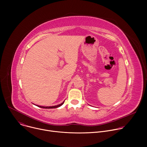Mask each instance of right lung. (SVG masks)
<instances>
[{
  "mask_svg": "<svg viewBox=\"0 0 147 147\" xmlns=\"http://www.w3.org/2000/svg\"><path fill=\"white\" fill-rule=\"evenodd\" d=\"M64 102H65V101H63V102L61 103H60V104H59V105H55V106H52V107H42V106H39V105H35L36 106H37V107H40V108H44V109H53V108H58V107H60V106H61L64 103ZM35 105V104H34Z\"/></svg>",
  "mask_w": 147,
  "mask_h": 147,
  "instance_id": "1",
  "label": "right lung"
}]
</instances>
